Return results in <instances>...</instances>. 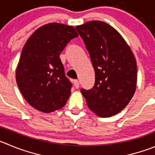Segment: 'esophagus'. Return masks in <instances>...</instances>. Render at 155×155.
<instances>
[{"label": "esophagus", "mask_w": 155, "mask_h": 155, "mask_svg": "<svg viewBox=\"0 0 155 155\" xmlns=\"http://www.w3.org/2000/svg\"><path fill=\"white\" fill-rule=\"evenodd\" d=\"M73 83H74V86L76 89H78V88L79 87V82L77 80V79H75V80H73Z\"/></svg>", "instance_id": "esophagus-1"}]
</instances>
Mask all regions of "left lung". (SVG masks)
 I'll return each instance as SVG.
<instances>
[{"label":"left lung","instance_id":"1","mask_svg":"<svg viewBox=\"0 0 155 155\" xmlns=\"http://www.w3.org/2000/svg\"><path fill=\"white\" fill-rule=\"evenodd\" d=\"M95 73L93 88L81 89L88 107L108 118L123 110L135 92L136 60L121 34L109 24L92 21L76 26Z\"/></svg>","mask_w":155,"mask_h":155}]
</instances>
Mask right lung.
<instances>
[{
  "label": "right lung",
  "instance_id": "1",
  "mask_svg": "<svg viewBox=\"0 0 155 155\" xmlns=\"http://www.w3.org/2000/svg\"><path fill=\"white\" fill-rule=\"evenodd\" d=\"M74 27L50 23L39 27L26 42L16 69V81L25 100L40 112L63 108L72 84L65 76L60 54L72 39Z\"/></svg>",
  "mask_w": 155,
  "mask_h": 155
}]
</instances>
